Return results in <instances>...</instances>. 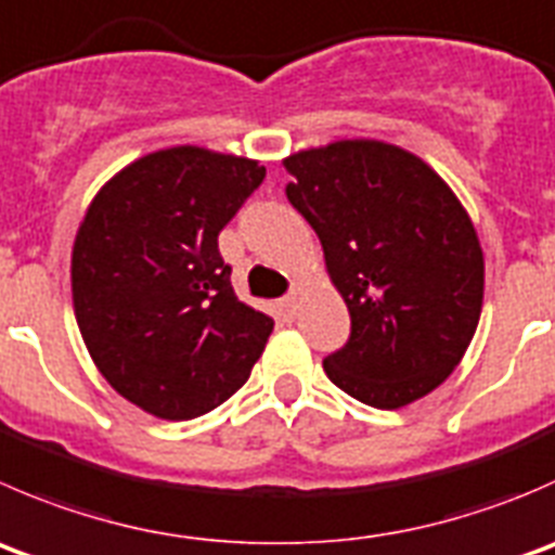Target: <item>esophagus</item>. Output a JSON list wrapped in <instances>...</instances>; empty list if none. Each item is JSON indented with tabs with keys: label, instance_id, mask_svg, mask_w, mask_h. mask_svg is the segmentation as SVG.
I'll return each instance as SVG.
<instances>
[{
	"label": "esophagus",
	"instance_id": "obj_1",
	"mask_svg": "<svg viewBox=\"0 0 555 555\" xmlns=\"http://www.w3.org/2000/svg\"><path fill=\"white\" fill-rule=\"evenodd\" d=\"M298 304H300V300H298V295H295V293H289L287 298H282V311L289 317V320L298 314Z\"/></svg>",
	"mask_w": 555,
	"mask_h": 555
}]
</instances>
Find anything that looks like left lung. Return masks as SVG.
<instances>
[{
  "label": "left lung",
  "mask_w": 555,
  "mask_h": 555,
  "mask_svg": "<svg viewBox=\"0 0 555 555\" xmlns=\"http://www.w3.org/2000/svg\"><path fill=\"white\" fill-rule=\"evenodd\" d=\"M284 168L352 320L349 341L322 360L327 379L376 409L437 390L472 344L486 287L455 192L412 152L369 138L289 154Z\"/></svg>",
  "instance_id": "8db88e82"
}]
</instances>
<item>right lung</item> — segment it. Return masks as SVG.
I'll return each instance as SVG.
<instances>
[{
    "label": "right lung",
    "mask_w": 555,
    "mask_h": 555,
    "mask_svg": "<svg viewBox=\"0 0 555 555\" xmlns=\"http://www.w3.org/2000/svg\"><path fill=\"white\" fill-rule=\"evenodd\" d=\"M266 179L257 159L173 146L118 170L73 244L80 336L113 390L163 421L228 401L273 320L241 304L219 233Z\"/></svg>",
    "instance_id": "add662e5"
}]
</instances>
